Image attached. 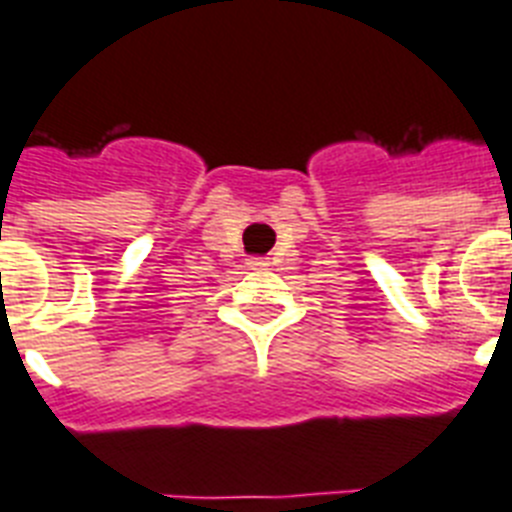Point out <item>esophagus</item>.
<instances>
[{
	"label": "esophagus",
	"instance_id": "1",
	"mask_svg": "<svg viewBox=\"0 0 512 512\" xmlns=\"http://www.w3.org/2000/svg\"><path fill=\"white\" fill-rule=\"evenodd\" d=\"M268 257H252V260H249V268L252 270H260V268H268Z\"/></svg>",
	"mask_w": 512,
	"mask_h": 512
}]
</instances>
